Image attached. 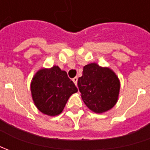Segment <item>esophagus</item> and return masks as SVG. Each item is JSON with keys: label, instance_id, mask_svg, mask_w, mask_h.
Masks as SVG:
<instances>
[{"label": "esophagus", "instance_id": "esophagus-1", "mask_svg": "<svg viewBox=\"0 0 150 150\" xmlns=\"http://www.w3.org/2000/svg\"><path fill=\"white\" fill-rule=\"evenodd\" d=\"M72 81H73V83H75V85H77V83H78V78H77V77L73 78H72Z\"/></svg>", "mask_w": 150, "mask_h": 150}]
</instances>
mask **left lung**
<instances>
[{
    "mask_svg": "<svg viewBox=\"0 0 150 150\" xmlns=\"http://www.w3.org/2000/svg\"><path fill=\"white\" fill-rule=\"evenodd\" d=\"M78 86L84 103L93 112H106L118 101L120 82L117 75L110 68L95 62L83 67Z\"/></svg>",
    "mask_w": 150,
    "mask_h": 150,
    "instance_id": "obj_1",
    "label": "left lung"
}]
</instances>
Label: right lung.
Listing matches in <instances>:
<instances>
[{"instance_id":"right-lung-1","label":"right lung","mask_w":150,"mask_h":150,"mask_svg":"<svg viewBox=\"0 0 150 150\" xmlns=\"http://www.w3.org/2000/svg\"><path fill=\"white\" fill-rule=\"evenodd\" d=\"M31 92L39 111L56 116L62 112L68 98L78 92V88L65 71L53 66L37 72L31 83Z\"/></svg>"}]
</instances>
